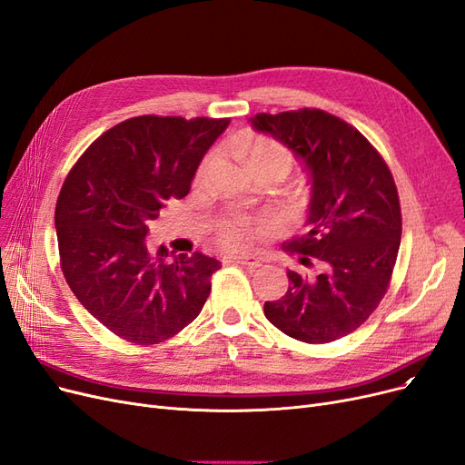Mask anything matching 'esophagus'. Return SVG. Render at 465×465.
<instances>
[{
    "label": "esophagus",
    "mask_w": 465,
    "mask_h": 465,
    "mask_svg": "<svg viewBox=\"0 0 465 465\" xmlns=\"http://www.w3.org/2000/svg\"><path fill=\"white\" fill-rule=\"evenodd\" d=\"M226 262H230V264H243L247 268H259V266H262L261 259H256V256H251V254H233V256H228Z\"/></svg>",
    "instance_id": "esophagus-1"
}]
</instances>
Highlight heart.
<instances>
[{
	"label": "heart",
	"mask_w": 465,
	"mask_h": 465,
	"mask_svg": "<svg viewBox=\"0 0 465 465\" xmlns=\"http://www.w3.org/2000/svg\"><path fill=\"white\" fill-rule=\"evenodd\" d=\"M245 159L249 163V166H256V164H278L282 168H285L289 172L291 168V153L282 147L276 142L270 140H254L247 145L245 149ZM214 163V154H209L197 172V178H204L206 172L211 170ZM216 239L222 247L226 249H242L251 242V223L245 218H230L226 222H222L220 226L216 228Z\"/></svg>",
	"instance_id": "b5f03b06"
}]
</instances>
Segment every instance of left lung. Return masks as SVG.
<instances>
[{
	"label": "left lung",
	"instance_id": "1",
	"mask_svg": "<svg viewBox=\"0 0 465 465\" xmlns=\"http://www.w3.org/2000/svg\"><path fill=\"white\" fill-rule=\"evenodd\" d=\"M302 161L311 182L306 233L285 247L322 272L287 270L289 289L264 302L280 331L311 345L341 339L362 325L387 293L401 247L399 192L381 154L345 120L320 109L251 116Z\"/></svg>",
	"mask_w": 465,
	"mask_h": 465
}]
</instances>
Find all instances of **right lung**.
Instances as JSON below:
<instances>
[{
    "mask_svg": "<svg viewBox=\"0 0 465 465\" xmlns=\"http://www.w3.org/2000/svg\"><path fill=\"white\" fill-rule=\"evenodd\" d=\"M230 118L135 116L107 130L68 172L55 206L64 280L109 331L157 345L192 323L220 262L147 251L149 222L189 193Z\"/></svg>",
    "mask_w": 465,
    "mask_h": 465,
    "instance_id": "1",
    "label": "right lung"
}]
</instances>
